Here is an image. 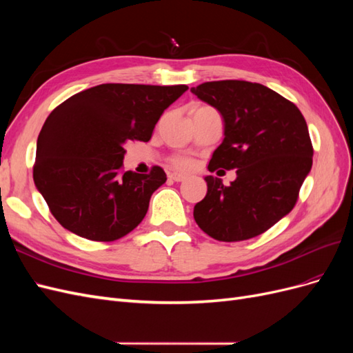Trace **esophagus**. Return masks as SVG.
I'll return each mask as SVG.
<instances>
[{"mask_svg": "<svg viewBox=\"0 0 353 353\" xmlns=\"http://www.w3.org/2000/svg\"><path fill=\"white\" fill-rule=\"evenodd\" d=\"M169 179L175 181V183H183V181L185 179V175L178 174V172H172V174H169Z\"/></svg>", "mask_w": 353, "mask_h": 353, "instance_id": "obj_1", "label": "esophagus"}]
</instances>
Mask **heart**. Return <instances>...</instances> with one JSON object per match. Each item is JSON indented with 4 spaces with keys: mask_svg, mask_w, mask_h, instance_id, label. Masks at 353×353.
<instances>
[{
    "mask_svg": "<svg viewBox=\"0 0 353 353\" xmlns=\"http://www.w3.org/2000/svg\"><path fill=\"white\" fill-rule=\"evenodd\" d=\"M201 108H208V105H194L193 109H201ZM172 165L178 169H190L191 166H193V162H191V160L187 157H175L172 160Z\"/></svg>",
    "mask_w": 353,
    "mask_h": 353,
    "instance_id": "heart-1",
    "label": "heart"
}]
</instances>
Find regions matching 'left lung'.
Here are the masks:
<instances>
[{"label": "left lung", "mask_w": 353, "mask_h": 353, "mask_svg": "<svg viewBox=\"0 0 353 353\" xmlns=\"http://www.w3.org/2000/svg\"><path fill=\"white\" fill-rule=\"evenodd\" d=\"M191 92L213 105L223 119V141L209 170L237 169L227 187L206 176V197L194 206V219L219 241H241L270 230L290 212L312 168L314 148L303 114L265 85L212 81Z\"/></svg>", "instance_id": "1"}]
</instances>
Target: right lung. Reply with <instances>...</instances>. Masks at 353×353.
Here are the masks:
<instances>
[{
	"label": "right lung",
	"mask_w": 353,
	"mask_h": 353,
	"mask_svg": "<svg viewBox=\"0 0 353 353\" xmlns=\"http://www.w3.org/2000/svg\"><path fill=\"white\" fill-rule=\"evenodd\" d=\"M187 85L101 83L63 101L37 141L34 181L63 228L114 241L138 227L166 174L123 170L126 141L147 143L162 113Z\"/></svg>",
	"instance_id": "right-lung-1"
}]
</instances>
